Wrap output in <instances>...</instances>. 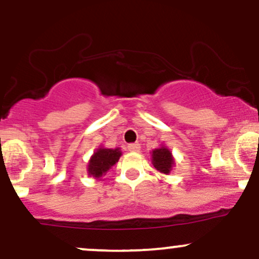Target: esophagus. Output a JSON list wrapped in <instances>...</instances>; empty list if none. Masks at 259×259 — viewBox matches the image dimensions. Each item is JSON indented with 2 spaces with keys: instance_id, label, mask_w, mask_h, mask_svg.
Returning <instances> with one entry per match:
<instances>
[{
  "instance_id": "1",
  "label": "esophagus",
  "mask_w": 259,
  "mask_h": 259,
  "mask_svg": "<svg viewBox=\"0 0 259 259\" xmlns=\"http://www.w3.org/2000/svg\"><path fill=\"white\" fill-rule=\"evenodd\" d=\"M127 150H129L130 152H139L140 144H129L127 145Z\"/></svg>"
}]
</instances>
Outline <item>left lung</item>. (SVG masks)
Masks as SVG:
<instances>
[{"label":"left lung","mask_w":259,"mask_h":259,"mask_svg":"<svg viewBox=\"0 0 259 259\" xmlns=\"http://www.w3.org/2000/svg\"><path fill=\"white\" fill-rule=\"evenodd\" d=\"M152 164L157 170L163 174L170 173L174 165V158L169 148L162 146L152 151Z\"/></svg>","instance_id":"obj_1"}]
</instances>
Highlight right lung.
Segmentation results:
<instances>
[{
	"label": "right lung",
	"instance_id": "add662e5",
	"mask_svg": "<svg viewBox=\"0 0 259 259\" xmlns=\"http://www.w3.org/2000/svg\"><path fill=\"white\" fill-rule=\"evenodd\" d=\"M120 156L121 151L119 148H114L113 150V148H105L100 146L95 151L94 154H92L90 160H89V175L94 177L95 179L100 180L119 160Z\"/></svg>",
	"mask_w": 259,
	"mask_h": 259
}]
</instances>
